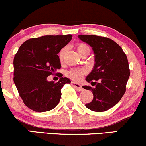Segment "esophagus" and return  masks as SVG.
Instances as JSON below:
<instances>
[{
  "instance_id": "esophagus-1",
  "label": "esophagus",
  "mask_w": 146,
  "mask_h": 146,
  "mask_svg": "<svg viewBox=\"0 0 146 146\" xmlns=\"http://www.w3.org/2000/svg\"><path fill=\"white\" fill-rule=\"evenodd\" d=\"M71 85L74 87V88H76V90H77L78 91L83 90V88H82V86H81V85L78 84V83H75V82L72 81L71 82Z\"/></svg>"
}]
</instances>
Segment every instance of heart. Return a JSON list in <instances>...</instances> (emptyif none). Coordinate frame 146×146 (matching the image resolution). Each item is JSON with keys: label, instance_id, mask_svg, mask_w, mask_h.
<instances>
[{"label": "heart", "instance_id": "b5f03b06", "mask_svg": "<svg viewBox=\"0 0 146 146\" xmlns=\"http://www.w3.org/2000/svg\"><path fill=\"white\" fill-rule=\"evenodd\" d=\"M76 50L79 53V54L81 55L83 52L86 51V50H90L89 47H88V45H85L83 43H78L76 45ZM66 52V48H63L60 50L59 52V59L60 60H63V57ZM86 73V70L84 69H72V70H70L67 72V76L68 77H70L72 79L74 80V81H80L83 77V75Z\"/></svg>", "mask_w": 146, "mask_h": 146}]
</instances>
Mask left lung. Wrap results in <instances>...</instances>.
Wrapping results in <instances>:
<instances>
[{
	"label": "left lung",
	"instance_id": "obj_1",
	"mask_svg": "<svg viewBox=\"0 0 146 146\" xmlns=\"http://www.w3.org/2000/svg\"><path fill=\"white\" fill-rule=\"evenodd\" d=\"M78 38L94 54V68L86 80L95 87L83 86L91 90L94 97L86 106L94 112H104L115 106L125 94L130 74L127 56L121 47L108 38L83 34Z\"/></svg>",
	"mask_w": 146,
	"mask_h": 146
}]
</instances>
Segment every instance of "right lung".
I'll return each instance as SVG.
<instances>
[{
	"mask_svg": "<svg viewBox=\"0 0 146 146\" xmlns=\"http://www.w3.org/2000/svg\"><path fill=\"white\" fill-rule=\"evenodd\" d=\"M72 38L71 34L43 36L29 39L19 47L14 58V82L29 109L47 112L59 103L61 88L71 81L62 74L57 83L47 78L61 68L58 54Z\"/></svg>",
	"mask_w": 146,
	"mask_h": 146,
	"instance_id": "right-lung-1",
	"label": "right lung"
}]
</instances>
